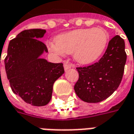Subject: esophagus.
Here are the masks:
<instances>
[{
	"mask_svg": "<svg viewBox=\"0 0 134 134\" xmlns=\"http://www.w3.org/2000/svg\"><path fill=\"white\" fill-rule=\"evenodd\" d=\"M72 67V64H71V63H70L69 62H65L64 63V68L65 70L70 69V68H71Z\"/></svg>",
	"mask_w": 134,
	"mask_h": 134,
	"instance_id": "obj_1",
	"label": "esophagus"
}]
</instances>
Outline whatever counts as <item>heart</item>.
<instances>
[{"mask_svg":"<svg viewBox=\"0 0 134 134\" xmlns=\"http://www.w3.org/2000/svg\"><path fill=\"white\" fill-rule=\"evenodd\" d=\"M108 34L103 28L81 29L62 34L55 38L53 50L65 54H73L80 64H90L103 54L108 41Z\"/></svg>","mask_w":134,"mask_h":134,"instance_id":"1","label":"heart"}]
</instances>
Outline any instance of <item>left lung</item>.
I'll return each instance as SVG.
<instances>
[{
  "label": "left lung",
  "instance_id": "1",
  "mask_svg": "<svg viewBox=\"0 0 134 134\" xmlns=\"http://www.w3.org/2000/svg\"><path fill=\"white\" fill-rule=\"evenodd\" d=\"M126 57L124 40L115 36L98 62L76 67L79 73L74 86L77 96L87 103H99L108 98L121 83Z\"/></svg>",
  "mask_w": 134,
  "mask_h": 134
}]
</instances>
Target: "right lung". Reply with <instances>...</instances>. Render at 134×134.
<instances>
[{"label":"right lung","mask_w":134,"mask_h":134,"mask_svg":"<svg viewBox=\"0 0 134 134\" xmlns=\"http://www.w3.org/2000/svg\"><path fill=\"white\" fill-rule=\"evenodd\" d=\"M46 31L26 29L8 44L5 67L11 90L26 103L43 106L49 103L54 82L64 72L62 63H52L39 58L47 46L38 38Z\"/></svg>","instance_id":"obj_1"}]
</instances>
